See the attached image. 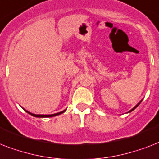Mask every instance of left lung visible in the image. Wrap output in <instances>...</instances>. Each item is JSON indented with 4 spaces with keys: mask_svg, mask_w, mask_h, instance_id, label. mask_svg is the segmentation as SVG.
Instances as JSON below:
<instances>
[{
    "mask_svg": "<svg viewBox=\"0 0 159 159\" xmlns=\"http://www.w3.org/2000/svg\"><path fill=\"white\" fill-rule=\"evenodd\" d=\"M141 102H142V100H141V101H140V102H139V103H138V104H137V105H136V106H134V108H133V109H131V110H130V111H129V112H131V111H134V109H135V108H136V107H137V106H139V104H140V103H141Z\"/></svg>",
    "mask_w": 159,
    "mask_h": 159,
    "instance_id": "1",
    "label": "left lung"
}]
</instances>
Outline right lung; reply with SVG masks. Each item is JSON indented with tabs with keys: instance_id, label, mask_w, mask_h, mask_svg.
<instances>
[{
	"instance_id": "1",
	"label": "right lung",
	"mask_w": 159,
	"mask_h": 159,
	"mask_svg": "<svg viewBox=\"0 0 159 159\" xmlns=\"http://www.w3.org/2000/svg\"><path fill=\"white\" fill-rule=\"evenodd\" d=\"M24 110H25V109H24ZM25 111L26 112H27V113H28V114L31 115V116H34V117H39V118H45V117H53V116H58V115H60V114H62V113H63V112H65V111H66V110L61 111V112H58V113L52 114V115H36V114L30 113V112H29V111H26V110H25Z\"/></svg>"
}]
</instances>
